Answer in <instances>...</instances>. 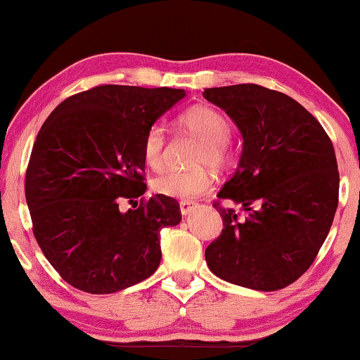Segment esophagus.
<instances>
[{"instance_id": "1", "label": "esophagus", "mask_w": 360, "mask_h": 360, "mask_svg": "<svg viewBox=\"0 0 360 360\" xmlns=\"http://www.w3.org/2000/svg\"><path fill=\"white\" fill-rule=\"evenodd\" d=\"M196 208H198V205L191 203V201H181V203H179V210H181V214H183V217H188V214H191Z\"/></svg>"}]
</instances>
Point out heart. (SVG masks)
Returning <instances> with one entry per match:
<instances>
[{
	"label": "heart",
	"mask_w": 360,
	"mask_h": 360,
	"mask_svg": "<svg viewBox=\"0 0 360 360\" xmlns=\"http://www.w3.org/2000/svg\"><path fill=\"white\" fill-rule=\"evenodd\" d=\"M181 125L188 128L198 139L203 140L196 155V164H212L214 167L225 166L230 152L226 140L230 137V122L218 110L208 106H196L186 111L179 118ZM164 146L166 128L162 123H154L147 128L142 142V155L146 164L154 171L164 166ZM214 184V176L208 167H194L189 171H166L154 179V191L162 196L181 201H194L206 194Z\"/></svg>",
	"instance_id": "1"
}]
</instances>
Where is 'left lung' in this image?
Returning a JSON list of instances; mask_svg holds the SVG:
<instances>
[{"mask_svg": "<svg viewBox=\"0 0 360 360\" xmlns=\"http://www.w3.org/2000/svg\"><path fill=\"white\" fill-rule=\"evenodd\" d=\"M233 120L242 154L218 193L242 206H213L221 235L205 252L214 276L255 291L295 283L315 260L338 205L335 150L320 122L288 94L259 84L205 89Z\"/></svg>", "mask_w": 360, "mask_h": 360, "instance_id": "8db88e82", "label": "left lung"}]
</instances>
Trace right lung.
Returning a JSON list of instances; mask_svg holds the SVG:
<instances>
[{
  "label": "right lung",
  "instance_id": "add662e5",
  "mask_svg": "<svg viewBox=\"0 0 360 360\" xmlns=\"http://www.w3.org/2000/svg\"><path fill=\"white\" fill-rule=\"evenodd\" d=\"M184 89L106 84L68 98L37 135L25 179L34 235L65 283L110 295L147 279L160 264V230L181 221L179 203L142 196L147 128Z\"/></svg>",
  "mask_w": 360,
  "mask_h": 360
}]
</instances>
